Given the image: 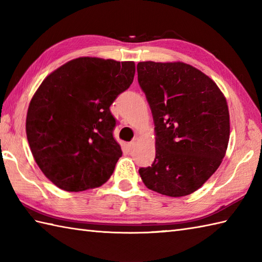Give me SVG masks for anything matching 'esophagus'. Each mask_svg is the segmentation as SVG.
<instances>
[{
    "label": "esophagus",
    "mask_w": 262,
    "mask_h": 262,
    "mask_svg": "<svg viewBox=\"0 0 262 262\" xmlns=\"http://www.w3.org/2000/svg\"><path fill=\"white\" fill-rule=\"evenodd\" d=\"M135 145H136V138L130 143H128V149H129V151H133V149L135 148Z\"/></svg>",
    "instance_id": "esophagus-1"
}]
</instances>
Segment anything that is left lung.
Segmentation results:
<instances>
[{"instance_id":"left-lung-1","label":"left lung","mask_w":262,"mask_h":262,"mask_svg":"<svg viewBox=\"0 0 262 262\" xmlns=\"http://www.w3.org/2000/svg\"><path fill=\"white\" fill-rule=\"evenodd\" d=\"M138 83L152 111L155 160L138 170L148 189L190 194L219 169L230 140V114L209 76L182 63L140 62Z\"/></svg>"}]
</instances>
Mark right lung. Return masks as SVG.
<instances>
[{
  "mask_svg": "<svg viewBox=\"0 0 262 262\" xmlns=\"http://www.w3.org/2000/svg\"><path fill=\"white\" fill-rule=\"evenodd\" d=\"M134 75V62L79 57L37 89L27 113V138L39 169L55 186L77 192L108 181L122 154L109 108Z\"/></svg>",
  "mask_w": 262,
  "mask_h": 262,
  "instance_id": "add662e5",
  "label": "right lung"
}]
</instances>
